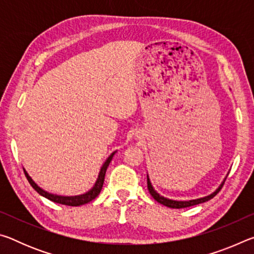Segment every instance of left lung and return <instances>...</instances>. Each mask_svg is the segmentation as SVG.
I'll use <instances>...</instances> for the list:
<instances>
[{"label": "left lung", "instance_id": "1", "mask_svg": "<svg viewBox=\"0 0 254 254\" xmlns=\"http://www.w3.org/2000/svg\"><path fill=\"white\" fill-rule=\"evenodd\" d=\"M147 182H148V189H149V192L151 194V196L153 197L154 199H156L158 203H160L162 205L167 206V207H170V208H185V207H189V206H194V205H197V204H200V203H205V201L209 200L210 198H213V197L217 194L218 191L221 190L223 185H224V182H223V184L221 185L220 187H218L216 189V191H214L212 195L209 196H206V197H203V198H199V199H194V200H189V201H177V200H171V199H168V198H165V197H162L158 194V192L154 190L153 187L151 186V183H150L149 180V177L147 178Z\"/></svg>", "mask_w": 254, "mask_h": 254}]
</instances>
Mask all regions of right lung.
Wrapping results in <instances>:
<instances>
[{
	"mask_svg": "<svg viewBox=\"0 0 254 254\" xmlns=\"http://www.w3.org/2000/svg\"><path fill=\"white\" fill-rule=\"evenodd\" d=\"M115 154V152H113L111 154V156L107 158V160L105 161L104 165L101 168L100 171V175H98V178L96 180V184L94 185V187L89 190L88 192H86V194L83 195H79V196H71V197H66V196H58V195H54V194H49V192L45 191L44 189H41L38 185L33 182L31 179V177L28 175L27 171H24V175L25 177H27L28 182L31 185L32 188L36 190L37 192H39L41 196L46 197V198H48L51 201H55V203H58V204H63V205H67V206H80V205H84V204H87L89 201H92L93 199H95L96 197L100 194L101 190H102V187H103V184H104V178H105V173H106V169L107 167H109L110 162L112 160V158Z\"/></svg>",
	"mask_w": 254,
	"mask_h": 254,
	"instance_id": "right-lung-1",
	"label": "right lung"
}]
</instances>
